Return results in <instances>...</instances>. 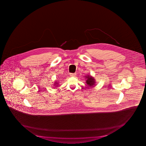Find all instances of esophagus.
Here are the masks:
<instances>
[{
    "label": "esophagus",
    "mask_w": 146,
    "mask_h": 146,
    "mask_svg": "<svg viewBox=\"0 0 146 146\" xmlns=\"http://www.w3.org/2000/svg\"><path fill=\"white\" fill-rule=\"evenodd\" d=\"M69 74H70V76L71 77H74V76H76V73H70Z\"/></svg>",
    "instance_id": "obj_1"
}]
</instances>
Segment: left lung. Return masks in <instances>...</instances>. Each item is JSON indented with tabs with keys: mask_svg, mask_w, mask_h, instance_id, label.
<instances>
[{
	"mask_svg": "<svg viewBox=\"0 0 146 146\" xmlns=\"http://www.w3.org/2000/svg\"><path fill=\"white\" fill-rule=\"evenodd\" d=\"M85 78L86 79V83L88 85V86L94 87L96 85V81L94 80V78L90 76H85Z\"/></svg>",
	"mask_w": 146,
	"mask_h": 146,
	"instance_id": "1",
	"label": "left lung"
}]
</instances>
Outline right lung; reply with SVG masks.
Returning <instances> with one entry per match:
<instances>
[{"mask_svg": "<svg viewBox=\"0 0 146 146\" xmlns=\"http://www.w3.org/2000/svg\"><path fill=\"white\" fill-rule=\"evenodd\" d=\"M58 83H57V82H55V83H54V86H58ZM59 85V84H58Z\"/></svg>", "mask_w": 146, "mask_h": 146, "instance_id": "1", "label": "right lung"}]
</instances>
